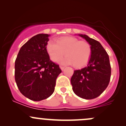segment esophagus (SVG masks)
Instances as JSON below:
<instances>
[{"mask_svg": "<svg viewBox=\"0 0 126 126\" xmlns=\"http://www.w3.org/2000/svg\"><path fill=\"white\" fill-rule=\"evenodd\" d=\"M60 69H62V71H63V69H64V68H65V67H64V66H62V65H60Z\"/></svg>", "mask_w": 126, "mask_h": 126, "instance_id": "obj_1", "label": "esophagus"}]
</instances>
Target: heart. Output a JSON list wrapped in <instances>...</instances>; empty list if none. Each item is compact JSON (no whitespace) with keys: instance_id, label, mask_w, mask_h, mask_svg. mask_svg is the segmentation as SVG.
<instances>
[{"instance_id":"b5f03b06","label":"heart","mask_w":126,"mask_h":126,"mask_svg":"<svg viewBox=\"0 0 126 126\" xmlns=\"http://www.w3.org/2000/svg\"><path fill=\"white\" fill-rule=\"evenodd\" d=\"M46 50L52 61L57 62L64 54L66 56L60 62L63 64H73L76 68L85 66L91 54V46L87 41H80L73 36L61 37L57 42L49 40Z\"/></svg>"}]
</instances>
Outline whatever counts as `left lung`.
Wrapping results in <instances>:
<instances>
[{
	"mask_svg": "<svg viewBox=\"0 0 126 126\" xmlns=\"http://www.w3.org/2000/svg\"><path fill=\"white\" fill-rule=\"evenodd\" d=\"M79 35L90 44L91 54L87 66L74 71L71 83L77 96L92 99L100 96L109 85L111 76L109 57L99 42L86 35Z\"/></svg>",
	"mask_w": 126,
	"mask_h": 126,
	"instance_id": "left-lung-1",
	"label": "left lung"
}]
</instances>
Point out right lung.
<instances>
[{"label": "right lung", "instance_id": "right-lung-1", "mask_svg": "<svg viewBox=\"0 0 126 126\" xmlns=\"http://www.w3.org/2000/svg\"><path fill=\"white\" fill-rule=\"evenodd\" d=\"M50 35L38 34L21 47L15 61V81L20 92L34 101L46 99L55 90L62 72L50 60L46 45Z\"/></svg>", "mask_w": 126, "mask_h": 126}]
</instances>
